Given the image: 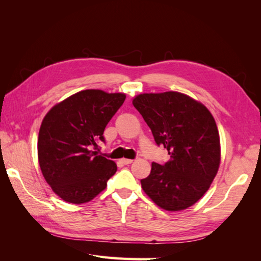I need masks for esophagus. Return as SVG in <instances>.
Listing matches in <instances>:
<instances>
[{"instance_id":"esophagus-1","label":"esophagus","mask_w":261,"mask_h":261,"mask_svg":"<svg viewBox=\"0 0 261 261\" xmlns=\"http://www.w3.org/2000/svg\"><path fill=\"white\" fill-rule=\"evenodd\" d=\"M121 162L123 164H130V163H133V160L132 159H126V158H123V159H121Z\"/></svg>"}]
</instances>
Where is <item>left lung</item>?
I'll return each mask as SVG.
<instances>
[{
    "instance_id": "obj_1",
    "label": "left lung",
    "mask_w": 261,
    "mask_h": 261,
    "mask_svg": "<svg viewBox=\"0 0 261 261\" xmlns=\"http://www.w3.org/2000/svg\"><path fill=\"white\" fill-rule=\"evenodd\" d=\"M133 106L144 117L156 145L170 154L164 164H151L141 187L156 206L180 211L206 194L221 161L220 136L215 118L201 102L185 93H140Z\"/></svg>"
}]
</instances>
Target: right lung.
I'll use <instances>...</instances> for the list:
<instances>
[{
    "mask_svg": "<svg viewBox=\"0 0 261 261\" xmlns=\"http://www.w3.org/2000/svg\"><path fill=\"white\" fill-rule=\"evenodd\" d=\"M125 93L99 89L76 92L51 108L38 136V160L46 183L60 198L85 203L105 191L116 163L98 155L107 124Z\"/></svg>",
    "mask_w": 261,
    "mask_h": 261,
    "instance_id": "obj_1",
    "label": "right lung"
}]
</instances>
